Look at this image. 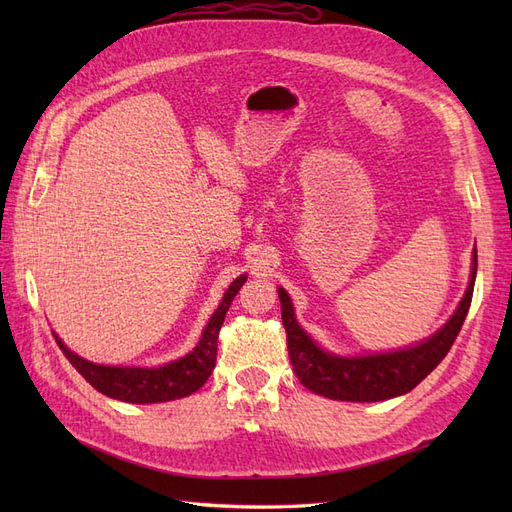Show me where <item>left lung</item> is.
<instances>
[{
  "instance_id": "left-lung-1",
  "label": "left lung",
  "mask_w": 512,
  "mask_h": 512,
  "mask_svg": "<svg viewBox=\"0 0 512 512\" xmlns=\"http://www.w3.org/2000/svg\"><path fill=\"white\" fill-rule=\"evenodd\" d=\"M474 282L476 245L468 288L463 292L453 316L436 333L406 348L365 354H335L322 348L299 324L290 294L282 286H277L294 374H297L305 389L337 401L369 404V401H384L410 393L418 382L427 378V374L442 363L448 350H451L455 337L461 331V324L468 316Z\"/></svg>"
}]
</instances>
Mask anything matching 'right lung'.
<instances>
[{
	"mask_svg": "<svg viewBox=\"0 0 512 512\" xmlns=\"http://www.w3.org/2000/svg\"><path fill=\"white\" fill-rule=\"evenodd\" d=\"M247 275H239L237 280L226 288L220 305L215 307L209 322L205 324L203 335L198 344L183 354L181 359L168 361L162 365H102L83 359L81 354L70 350L64 339L57 333L55 342L61 352L79 374L106 397H113L126 404H162V401H173L196 393L203 386L215 367V354H218V335L224 324L226 312L237 297V292L245 284Z\"/></svg>",
	"mask_w": 512,
	"mask_h": 512,
	"instance_id": "add662e5",
	"label": "right lung"
}]
</instances>
